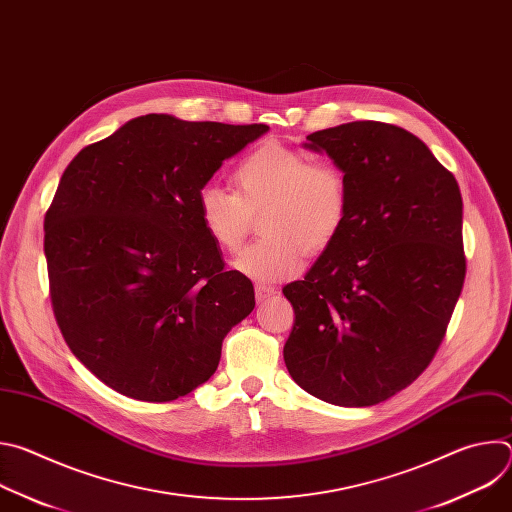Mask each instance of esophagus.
<instances>
[{"label": "esophagus", "mask_w": 512, "mask_h": 512, "mask_svg": "<svg viewBox=\"0 0 512 512\" xmlns=\"http://www.w3.org/2000/svg\"><path fill=\"white\" fill-rule=\"evenodd\" d=\"M277 294V289L275 287H271V285H255V298H257V302L259 304H263V302H267L269 298H273Z\"/></svg>", "instance_id": "esophagus-1"}]
</instances>
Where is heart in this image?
<instances>
[{
    "label": "heart",
    "instance_id": "1",
    "mask_svg": "<svg viewBox=\"0 0 512 512\" xmlns=\"http://www.w3.org/2000/svg\"><path fill=\"white\" fill-rule=\"evenodd\" d=\"M235 192L206 184L196 212L208 239L235 253L261 212L263 237L251 243L233 267L241 275L271 283L302 271L306 251L318 253L338 237L348 212V186L342 170L330 162L267 141L249 152L233 174Z\"/></svg>",
    "mask_w": 512,
    "mask_h": 512
}]
</instances>
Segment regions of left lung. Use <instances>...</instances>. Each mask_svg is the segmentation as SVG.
Instances as JSON below:
<instances>
[{
    "mask_svg": "<svg viewBox=\"0 0 512 512\" xmlns=\"http://www.w3.org/2000/svg\"><path fill=\"white\" fill-rule=\"evenodd\" d=\"M348 186L346 221L302 281L285 367L304 391L369 407L409 387L444 340L466 275L462 194L413 133L352 121L306 137Z\"/></svg>",
    "mask_w": 512,
    "mask_h": 512,
    "instance_id": "left-lung-1",
    "label": "left lung"
}]
</instances>
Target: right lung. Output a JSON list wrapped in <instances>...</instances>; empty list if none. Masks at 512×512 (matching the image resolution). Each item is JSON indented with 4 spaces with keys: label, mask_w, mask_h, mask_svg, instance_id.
Listing matches in <instances>:
<instances>
[{
    "label": "right lung",
    "mask_w": 512,
    "mask_h": 512,
    "mask_svg": "<svg viewBox=\"0 0 512 512\" xmlns=\"http://www.w3.org/2000/svg\"><path fill=\"white\" fill-rule=\"evenodd\" d=\"M267 131L150 113L64 170L44 218L54 316L72 354L117 393L150 403L188 395L253 312V283L225 271L196 198Z\"/></svg>",
    "instance_id": "add662e5"
}]
</instances>
